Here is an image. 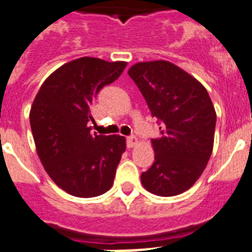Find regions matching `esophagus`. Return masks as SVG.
Here are the masks:
<instances>
[{
  "mask_svg": "<svg viewBox=\"0 0 252 252\" xmlns=\"http://www.w3.org/2000/svg\"><path fill=\"white\" fill-rule=\"evenodd\" d=\"M137 139L135 136H128L127 137V146L128 148H133V146L137 145Z\"/></svg>",
  "mask_w": 252,
  "mask_h": 252,
  "instance_id": "1",
  "label": "esophagus"
}]
</instances>
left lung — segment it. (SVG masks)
Returning a JSON list of instances; mask_svg holds the SVG:
<instances>
[{
  "mask_svg": "<svg viewBox=\"0 0 252 252\" xmlns=\"http://www.w3.org/2000/svg\"><path fill=\"white\" fill-rule=\"evenodd\" d=\"M128 75L160 125V136L151 140L155 160L141 174L142 186L160 197L186 192L202 175L213 150L216 111L208 92L166 60L133 64Z\"/></svg>",
  "mask_w": 252,
  "mask_h": 252,
  "instance_id": "left-lung-1",
  "label": "left lung"
}]
</instances>
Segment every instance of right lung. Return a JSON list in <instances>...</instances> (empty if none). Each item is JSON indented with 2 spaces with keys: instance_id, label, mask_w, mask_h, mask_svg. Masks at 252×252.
Listing matches in <instances>:
<instances>
[{
  "instance_id": "1",
  "label": "right lung",
  "mask_w": 252,
  "mask_h": 252,
  "mask_svg": "<svg viewBox=\"0 0 252 252\" xmlns=\"http://www.w3.org/2000/svg\"><path fill=\"white\" fill-rule=\"evenodd\" d=\"M126 65L91 57L72 60L46 78L31 106L37 155L49 177L69 194L97 197L112 187L126 139L92 135L88 122L97 93Z\"/></svg>"
}]
</instances>
